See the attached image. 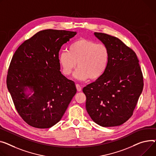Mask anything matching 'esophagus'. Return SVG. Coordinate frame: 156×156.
<instances>
[{
  "instance_id": "obj_1",
  "label": "esophagus",
  "mask_w": 156,
  "mask_h": 156,
  "mask_svg": "<svg viewBox=\"0 0 156 156\" xmlns=\"http://www.w3.org/2000/svg\"><path fill=\"white\" fill-rule=\"evenodd\" d=\"M76 89H77L78 91H81V87L79 84H76Z\"/></svg>"
}]
</instances>
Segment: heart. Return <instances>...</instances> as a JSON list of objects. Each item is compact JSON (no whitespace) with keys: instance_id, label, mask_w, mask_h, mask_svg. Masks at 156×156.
<instances>
[{"instance_id":"obj_1","label":"heart","mask_w":156,"mask_h":156,"mask_svg":"<svg viewBox=\"0 0 156 156\" xmlns=\"http://www.w3.org/2000/svg\"><path fill=\"white\" fill-rule=\"evenodd\" d=\"M110 59V52L106 45L96 41L80 38L72 43L68 51H61L58 62L63 73L70 75L76 68L75 76L82 81L99 79L105 73Z\"/></svg>"}]
</instances>
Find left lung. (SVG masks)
Returning <instances> with one entry per match:
<instances>
[{"label": "left lung", "mask_w": 156, "mask_h": 156, "mask_svg": "<svg viewBox=\"0 0 156 156\" xmlns=\"http://www.w3.org/2000/svg\"><path fill=\"white\" fill-rule=\"evenodd\" d=\"M110 52L107 68L101 77L83 88L86 109L102 127L122 125L133 114L144 87L136 53L119 38L95 33Z\"/></svg>", "instance_id": "1"}]
</instances>
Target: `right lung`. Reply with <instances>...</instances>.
I'll list each match as a JSON object with an SVG mask.
<instances>
[{"label": "right lung", "instance_id": "obj_1", "mask_svg": "<svg viewBox=\"0 0 156 156\" xmlns=\"http://www.w3.org/2000/svg\"><path fill=\"white\" fill-rule=\"evenodd\" d=\"M76 34L46 29L25 41L16 51L7 75V87L19 115L28 125L47 129L63 116L76 93L73 81L61 74L59 51ZM28 87L34 92L25 93Z\"/></svg>", "mask_w": 156, "mask_h": 156}]
</instances>
